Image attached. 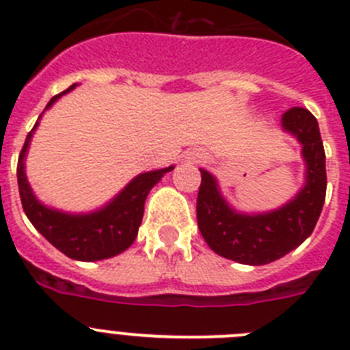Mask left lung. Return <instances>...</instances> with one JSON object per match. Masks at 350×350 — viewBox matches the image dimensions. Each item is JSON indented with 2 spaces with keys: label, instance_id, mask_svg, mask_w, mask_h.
Listing matches in <instances>:
<instances>
[{
  "label": "left lung",
  "instance_id": "obj_1",
  "mask_svg": "<svg viewBox=\"0 0 350 350\" xmlns=\"http://www.w3.org/2000/svg\"><path fill=\"white\" fill-rule=\"evenodd\" d=\"M282 126L303 145L307 184L282 208L259 215L237 213L228 206L205 170L198 191V228L215 254L242 265H268L303 243L314 231L326 198V154L317 119L307 108L293 107L282 116Z\"/></svg>",
  "mask_w": 350,
  "mask_h": 350
}]
</instances>
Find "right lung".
I'll use <instances>...</instances> for the list:
<instances>
[{
	"label": "right lung",
	"instance_id": "1",
	"mask_svg": "<svg viewBox=\"0 0 350 350\" xmlns=\"http://www.w3.org/2000/svg\"><path fill=\"white\" fill-rule=\"evenodd\" d=\"M73 83L66 91L55 94L49 101L47 108L57 98L66 94L75 88ZM38 122L35 124V128ZM35 128L27 133L24 147L18 154L17 163V182L21 202L26 212L27 219L36 230L47 238L49 242L66 254L71 259L79 261H98L112 256L120 254L128 249L138 234V228L144 217V205L147 200L148 191L161 180L166 172H172L173 166L156 172L142 173L137 178H133L122 193L113 200L110 205L88 215H70V213L57 212L43 206L31 191L24 173V156H26L27 145Z\"/></svg>",
	"mask_w": 350,
	"mask_h": 350
}]
</instances>
